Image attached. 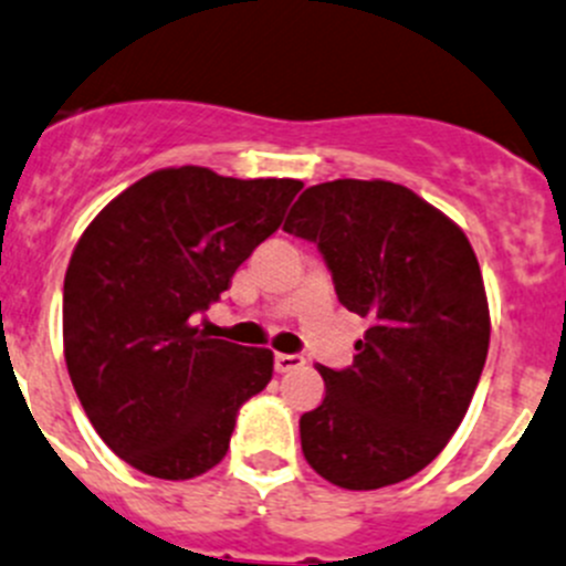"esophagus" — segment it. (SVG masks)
I'll return each mask as SVG.
<instances>
[{
    "mask_svg": "<svg viewBox=\"0 0 566 566\" xmlns=\"http://www.w3.org/2000/svg\"><path fill=\"white\" fill-rule=\"evenodd\" d=\"M273 365H276L279 373H290V370H295V367L304 365V356H298V354H276V356H273Z\"/></svg>",
    "mask_w": 566,
    "mask_h": 566,
    "instance_id": "esophagus-1",
    "label": "esophagus"
}]
</instances>
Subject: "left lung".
<instances>
[{
  "label": "left lung",
  "instance_id": "obj_1",
  "mask_svg": "<svg viewBox=\"0 0 566 566\" xmlns=\"http://www.w3.org/2000/svg\"><path fill=\"white\" fill-rule=\"evenodd\" d=\"M284 232L315 240L339 304L370 321L354 365H317L326 395L301 415L304 459L343 490L411 479L464 420L490 350V304L468 234L384 179L306 188Z\"/></svg>",
  "mask_w": 566,
  "mask_h": 566
}]
</instances>
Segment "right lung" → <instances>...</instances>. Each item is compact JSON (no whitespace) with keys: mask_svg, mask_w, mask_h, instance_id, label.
Wrapping results in <instances>:
<instances>
[{"mask_svg":"<svg viewBox=\"0 0 566 566\" xmlns=\"http://www.w3.org/2000/svg\"><path fill=\"white\" fill-rule=\"evenodd\" d=\"M298 179L160 168L82 232L63 284V354L87 420L115 457L185 481L229 451L238 409L265 389L273 350L196 326L284 221Z\"/></svg>","mask_w":566,"mask_h":566,"instance_id":"add662e5","label":"right lung"}]
</instances>
